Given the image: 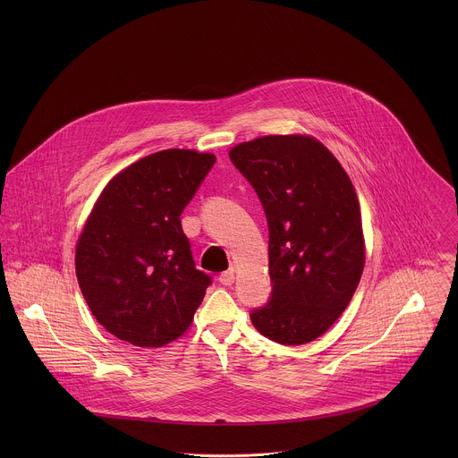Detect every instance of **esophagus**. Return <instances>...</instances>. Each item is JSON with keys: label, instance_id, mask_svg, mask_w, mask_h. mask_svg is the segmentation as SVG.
<instances>
[{"label": "esophagus", "instance_id": "esophagus-1", "mask_svg": "<svg viewBox=\"0 0 458 458\" xmlns=\"http://www.w3.org/2000/svg\"><path fill=\"white\" fill-rule=\"evenodd\" d=\"M218 282H220L222 285H231V284L234 282V271H233V269H229V271H224V273H220V276H218Z\"/></svg>", "mask_w": 458, "mask_h": 458}]
</instances>
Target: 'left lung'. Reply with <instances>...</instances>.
<instances>
[{
  "label": "left lung",
  "instance_id": "obj_1",
  "mask_svg": "<svg viewBox=\"0 0 458 458\" xmlns=\"http://www.w3.org/2000/svg\"><path fill=\"white\" fill-rule=\"evenodd\" d=\"M261 200L267 222V303L256 329L284 345L316 340L347 309L363 273L365 245L354 187L319 140L266 135L229 151Z\"/></svg>",
  "mask_w": 458,
  "mask_h": 458
}]
</instances>
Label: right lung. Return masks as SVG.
Instances as JSON below:
<instances>
[{
	"label": "right lung",
	"mask_w": 458,
	"mask_h": 458,
	"mask_svg": "<svg viewBox=\"0 0 458 458\" xmlns=\"http://www.w3.org/2000/svg\"><path fill=\"white\" fill-rule=\"evenodd\" d=\"M215 155L164 149L120 173L98 197L75 249L82 296L109 333L162 347L191 327L211 276L197 269L182 213Z\"/></svg>",
	"instance_id": "right-lung-1"
}]
</instances>
